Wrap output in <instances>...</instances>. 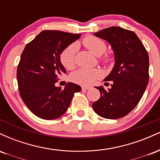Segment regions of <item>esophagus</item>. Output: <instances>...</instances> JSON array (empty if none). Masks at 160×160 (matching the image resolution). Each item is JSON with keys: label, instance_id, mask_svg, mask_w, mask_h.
Listing matches in <instances>:
<instances>
[{"label": "esophagus", "instance_id": "esophagus-1", "mask_svg": "<svg viewBox=\"0 0 160 160\" xmlns=\"http://www.w3.org/2000/svg\"><path fill=\"white\" fill-rule=\"evenodd\" d=\"M81 88H82V90H88V89H91V87H89V86H82Z\"/></svg>", "mask_w": 160, "mask_h": 160}]
</instances>
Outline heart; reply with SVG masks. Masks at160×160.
<instances>
[{
  "label": "heart",
  "mask_w": 160,
  "mask_h": 160,
  "mask_svg": "<svg viewBox=\"0 0 160 160\" xmlns=\"http://www.w3.org/2000/svg\"><path fill=\"white\" fill-rule=\"evenodd\" d=\"M82 44L95 56L102 55L107 49V44L102 38L95 36H87L82 40ZM78 45L72 43L62 51L60 55V61L66 69H72L75 65ZM102 63L108 65L111 62L109 55L104 54L101 58ZM102 77V72L98 68H81L71 75V81L82 86H89L93 84Z\"/></svg>",
  "instance_id": "obj_1"
}]
</instances>
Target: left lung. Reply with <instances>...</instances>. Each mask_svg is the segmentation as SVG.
Listing matches in <instances>:
<instances>
[{
  "mask_svg": "<svg viewBox=\"0 0 160 160\" xmlns=\"http://www.w3.org/2000/svg\"><path fill=\"white\" fill-rule=\"evenodd\" d=\"M94 35L107 40L114 52L116 63L104 81L111 88L100 92L92 103L97 114L106 119H119L129 113L140 102L149 81V57L135 33L120 27H110Z\"/></svg>",
  "mask_w": 160,
  "mask_h": 160,
  "instance_id": "obj_1",
  "label": "left lung"
}]
</instances>
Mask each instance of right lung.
<instances>
[{"label":"right lung","instance_id":"add662e5","mask_svg":"<svg viewBox=\"0 0 160 160\" xmlns=\"http://www.w3.org/2000/svg\"><path fill=\"white\" fill-rule=\"evenodd\" d=\"M79 34L43 31L25 46L17 67L18 86L22 99L31 111L43 120H54L65 113L79 85L68 82L56 87L58 77L66 71L60 54L78 40Z\"/></svg>","mask_w":160,"mask_h":160}]
</instances>
